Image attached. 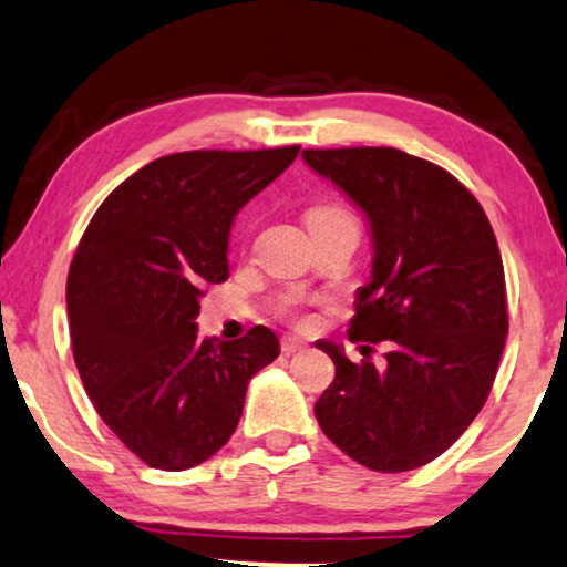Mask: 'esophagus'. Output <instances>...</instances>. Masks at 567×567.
I'll use <instances>...</instances> for the list:
<instances>
[{
    "instance_id": "34e87169",
    "label": "esophagus",
    "mask_w": 567,
    "mask_h": 567,
    "mask_svg": "<svg viewBox=\"0 0 567 567\" xmlns=\"http://www.w3.org/2000/svg\"><path fill=\"white\" fill-rule=\"evenodd\" d=\"M303 348H307V342H303L301 338H291V334H289V338L281 340V352H284V355H293V352H299Z\"/></svg>"
}]
</instances>
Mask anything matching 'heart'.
Instances as JSON below:
<instances>
[{
	"label": "heart",
	"mask_w": 567,
	"mask_h": 567,
	"mask_svg": "<svg viewBox=\"0 0 567 567\" xmlns=\"http://www.w3.org/2000/svg\"><path fill=\"white\" fill-rule=\"evenodd\" d=\"M338 223H355V217L350 215L348 209L338 207V204H322V207H315L307 212V225L311 227H324V225H338ZM299 309V297H284L278 299L276 311L284 317H293Z\"/></svg>",
	"instance_id": "1"
}]
</instances>
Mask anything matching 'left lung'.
Returning <instances> with one entry per match:
<instances>
[{"mask_svg":"<svg viewBox=\"0 0 567 567\" xmlns=\"http://www.w3.org/2000/svg\"><path fill=\"white\" fill-rule=\"evenodd\" d=\"M319 176L365 212L373 274L360 286L350 342H385V365L317 342L334 381L315 404L352 461L404 473L445 453L486 404L508 311L504 264L478 199L445 168L396 147L303 151Z\"/></svg>","mask_w":567,"mask_h":567,"instance_id":"obj_1","label":"left lung"}]
</instances>
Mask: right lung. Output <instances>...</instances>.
Segmentation results:
<instances>
[{"mask_svg": "<svg viewBox=\"0 0 567 567\" xmlns=\"http://www.w3.org/2000/svg\"><path fill=\"white\" fill-rule=\"evenodd\" d=\"M299 145L171 153L102 202L69 268L71 348L96 414L158 471H186L233 437L245 391L278 358L258 324L196 340L204 286L229 276L237 212L284 174Z\"/></svg>", "mask_w": 567, "mask_h": 567, "instance_id": "add662e5", "label": "right lung"}]
</instances>
